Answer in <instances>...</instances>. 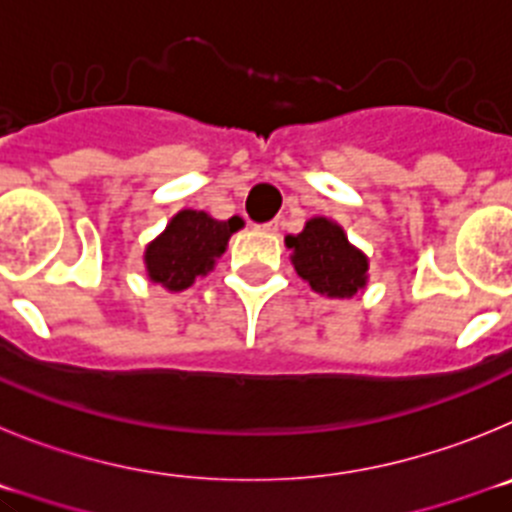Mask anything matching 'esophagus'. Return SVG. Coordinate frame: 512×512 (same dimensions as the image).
<instances>
[{"label": "esophagus", "mask_w": 512, "mask_h": 512, "mask_svg": "<svg viewBox=\"0 0 512 512\" xmlns=\"http://www.w3.org/2000/svg\"><path fill=\"white\" fill-rule=\"evenodd\" d=\"M278 227H280V222H278V219H273V222H265V224H260V229H262V232H278Z\"/></svg>", "instance_id": "1"}]
</instances>
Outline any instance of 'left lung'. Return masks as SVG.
Masks as SVG:
<instances>
[{
  "label": "left lung",
  "mask_w": 512,
  "mask_h": 512,
  "mask_svg": "<svg viewBox=\"0 0 512 512\" xmlns=\"http://www.w3.org/2000/svg\"><path fill=\"white\" fill-rule=\"evenodd\" d=\"M285 242L293 250L296 273L321 296L349 298L365 285L367 257L354 250L342 227L329 219L316 216L301 234Z\"/></svg>",
  "instance_id": "1"
}]
</instances>
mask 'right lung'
<instances>
[{
  "instance_id": "1",
  "label": "right lung",
  "mask_w": 512,
  "mask_h": 512,
  "mask_svg": "<svg viewBox=\"0 0 512 512\" xmlns=\"http://www.w3.org/2000/svg\"><path fill=\"white\" fill-rule=\"evenodd\" d=\"M242 227V219L216 222L206 211H181L163 234L147 245V275L168 290H183L214 267L227 250V239Z\"/></svg>"
}]
</instances>
